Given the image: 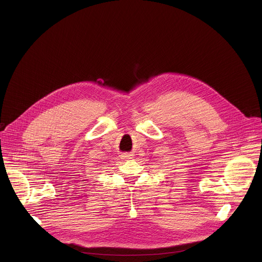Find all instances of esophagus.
I'll list each match as a JSON object with an SVG mask.
<instances>
[{"instance_id":"esophagus-1","label":"esophagus","mask_w":262,"mask_h":262,"mask_svg":"<svg viewBox=\"0 0 262 262\" xmlns=\"http://www.w3.org/2000/svg\"><path fill=\"white\" fill-rule=\"evenodd\" d=\"M122 158H123L124 160H127V159H133V155H130V154H124V155H122Z\"/></svg>"}]
</instances>
